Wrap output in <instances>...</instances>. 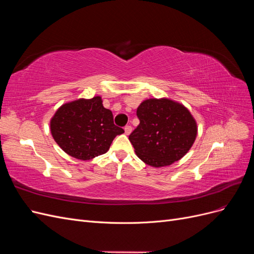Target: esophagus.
Returning a JSON list of instances; mask_svg holds the SVG:
<instances>
[{
	"label": "esophagus",
	"instance_id": "34e87169",
	"mask_svg": "<svg viewBox=\"0 0 254 254\" xmlns=\"http://www.w3.org/2000/svg\"><path fill=\"white\" fill-rule=\"evenodd\" d=\"M124 130H125V133H126L127 135H129L130 133H131V131H132V127H131V126H125Z\"/></svg>",
	"mask_w": 254,
	"mask_h": 254
}]
</instances>
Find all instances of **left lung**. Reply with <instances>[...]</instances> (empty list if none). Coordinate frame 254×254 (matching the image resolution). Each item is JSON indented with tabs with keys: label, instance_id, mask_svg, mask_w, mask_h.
Listing matches in <instances>:
<instances>
[{
	"label": "left lung",
	"instance_id": "8db88e82",
	"mask_svg": "<svg viewBox=\"0 0 254 254\" xmlns=\"http://www.w3.org/2000/svg\"><path fill=\"white\" fill-rule=\"evenodd\" d=\"M140 124L129 135L136 156L152 167L172 165L193 146L198 127L182 104L170 98H148L137 107Z\"/></svg>",
	"mask_w": 254,
	"mask_h": 254
}]
</instances>
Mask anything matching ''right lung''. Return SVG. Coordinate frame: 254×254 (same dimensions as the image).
Returning a JSON list of instances; mask_svg holds the SVG:
<instances>
[{
  "label": "right lung",
  "instance_id": "1",
  "mask_svg": "<svg viewBox=\"0 0 254 254\" xmlns=\"http://www.w3.org/2000/svg\"><path fill=\"white\" fill-rule=\"evenodd\" d=\"M53 139L68 156L87 161L109 150L113 139L124 133L114 125L111 110L101 96L78 98L60 106L50 122Z\"/></svg>",
  "mask_w": 254,
  "mask_h": 254
}]
</instances>
